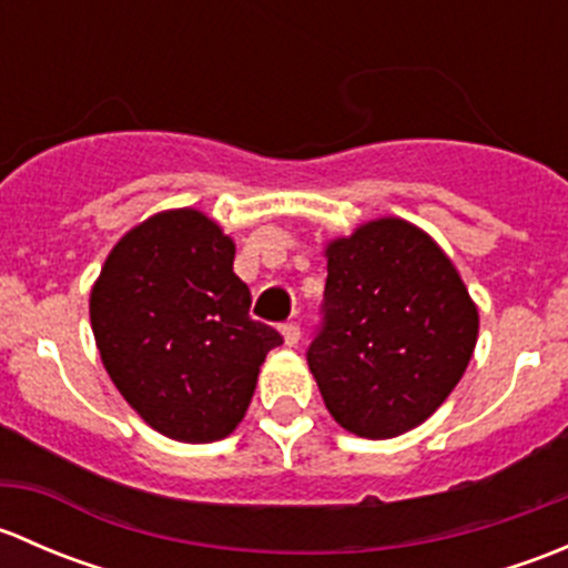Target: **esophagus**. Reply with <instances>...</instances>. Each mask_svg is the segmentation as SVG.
<instances>
[{
	"instance_id": "1",
	"label": "esophagus",
	"mask_w": 568,
	"mask_h": 568,
	"mask_svg": "<svg viewBox=\"0 0 568 568\" xmlns=\"http://www.w3.org/2000/svg\"><path fill=\"white\" fill-rule=\"evenodd\" d=\"M280 332H283L285 346H296V343H300V337H302L300 324H296V321H288V324H283V326H280Z\"/></svg>"
}]
</instances>
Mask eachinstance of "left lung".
<instances>
[{"label": "left lung", "mask_w": 568, "mask_h": 568, "mask_svg": "<svg viewBox=\"0 0 568 568\" xmlns=\"http://www.w3.org/2000/svg\"><path fill=\"white\" fill-rule=\"evenodd\" d=\"M324 255L311 374L346 432L398 437L459 385L478 341V307L437 242L398 216L365 222Z\"/></svg>", "instance_id": "1"}]
</instances>
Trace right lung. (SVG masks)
<instances>
[{
	"instance_id": "1",
	"label": "right lung",
	"mask_w": 568,
	"mask_h": 568,
	"mask_svg": "<svg viewBox=\"0 0 568 568\" xmlns=\"http://www.w3.org/2000/svg\"><path fill=\"white\" fill-rule=\"evenodd\" d=\"M236 244L194 209L131 227L90 291L109 379L136 415L178 443H214L242 423L277 329L250 318Z\"/></svg>"
}]
</instances>
